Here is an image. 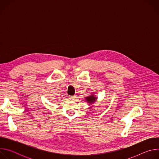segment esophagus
<instances>
[{
  "label": "esophagus",
  "mask_w": 159,
  "mask_h": 159,
  "mask_svg": "<svg viewBox=\"0 0 159 159\" xmlns=\"http://www.w3.org/2000/svg\"><path fill=\"white\" fill-rule=\"evenodd\" d=\"M75 98V96H70V99H74Z\"/></svg>",
  "instance_id": "34e87169"
}]
</instances>
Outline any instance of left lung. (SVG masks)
Listing matches in <instances>:
<instances>
[{"mask_svg": "<svg viewBox=\"0 0 159 159\" xmlns=\"http://www.w3.org/2000/svg\"><path fill=\"white\" fill-rule=\"evenodd\" d=\"M98 99V97H96L94 95V93H91L90 96L86 97L85 98V101H86L87 103L89 104V105H92L94 103H95V102L97 101Z\"/></svg>", "mask_w": 159, "mask_h": 159, "instance_id": "8db88e82", "label": "left lung"}]
</instances>
